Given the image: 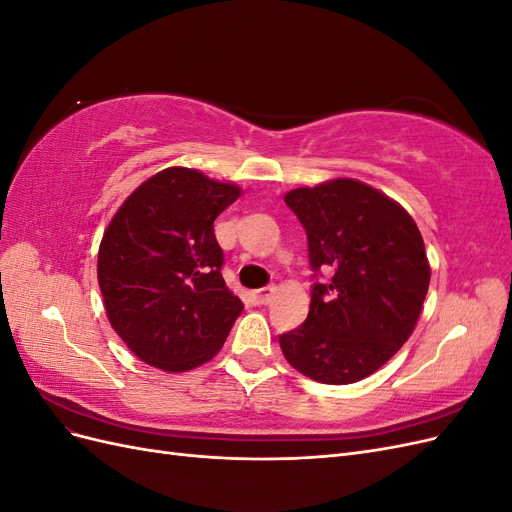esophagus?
Instances as JSON below:
<instances>
[{"label": "esophagus", "mask_w": 512, "mask_h": 512, "mask_svg": "<svg viewBox=\"0 0 512 512\" xmlns=\"http://www.w3.org/2000/svg\"><path fill=\"white\" fill-rule=\"evenodd\" d=\"M273 292H275L273 286H271V288H260V290L254 292V301H256L258 305H267V303H271V299H273Z\"/></svg>", "instance_id": "obj_1"}]
</instances>
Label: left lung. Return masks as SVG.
I'll return each instance as SVG.
<instances>
[{"instance_id": "8db88e82", "label": "left lung", "mask_w": 512, "mask_h": 512, "mask_svg": "<svg viewBox=\"0 0 512 512\" xmlns=\"http://www.w3.org/2000/svg\"><path fill=\"white\" fill-rule=\"evenodd\" d=\"M307 235L309 314L280 335L286 361L322 384H352L408 342L429 288L425 243L410 213L356 179L284 196Z\"/></svg>"}]
</instances>
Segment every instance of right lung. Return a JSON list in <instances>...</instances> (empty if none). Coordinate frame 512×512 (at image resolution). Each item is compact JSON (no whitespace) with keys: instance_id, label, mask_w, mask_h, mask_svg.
Returning <instances> with one entry per match:
<instances>
[{"instance_id":"obj_1","label":"right lung","mask_w":512,"mask_h":512,"mask_svg":"<svg viewBox=\"0 0 512 512\" xmlns=\"http://www.w3.org/2000/svg\"><path fill=\"white\" fill-rule=\"evenodd\" d=\"M239 196L235 183L170 166L138 185L104 230L98 284L106 316L147 365L188 371L211 361L243 312L222 277L213 232Z\"/></svg>"}]
</instances>
